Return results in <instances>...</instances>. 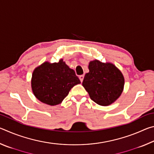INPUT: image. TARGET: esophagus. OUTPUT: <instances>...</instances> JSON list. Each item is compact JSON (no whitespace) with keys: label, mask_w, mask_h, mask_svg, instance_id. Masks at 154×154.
Returning <instances> with one entry per match:
<instances>
[{"label":"esophagus","mask_w":154,"mask_h":154,"mask_svg":"<svg viewBox=\"0 0 154 154\" xmlns=\"http://www.w3.org/2000/svg\"><path fill=\"white\" fill-rule=\"evenodd\" d=\"M79 79L81 81V82H82L83 80V78H84V75H80V76L79 77Z\"/></svg>","instance_id":"1"}]
</instances>
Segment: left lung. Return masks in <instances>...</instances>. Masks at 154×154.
Here are the masks:
<instances>
[{"mask_svg":"<svg viewBox=\"0 0 154 154\" xmlns=\"http://www.w3.org/2000/svg\"><path fill=\"white\" fill-rule=\"evenodd\" d=\"M88 69L90 71L85 74L82 85L91 100L102 106L114 103L124 89V79L120 71L113 64L96 60L90 62Z\"/></svg>","mask_w":154,"mask_h":154,"instance_id":"left-lung-1","label":"left lung"}]
</instances>
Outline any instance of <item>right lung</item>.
<instances>
[{
    "label": "right lung",
    "mask_w": 154,
    "mask_h": 154,
    "mask_svg": "<svg viewBox=\"0 0 154 154\" xmlns=\"http://www.w3.org/2000/svg\"><path fill=\"white\" fill-rule=\"evenodd\" d=\"M81 82L75 72L60 60L57 63L44 62L32 73V89L36 98L49 105L60 103L69 91Z\"/></svg>",
    "instance_id": "add662e5"
}]
</instances>
